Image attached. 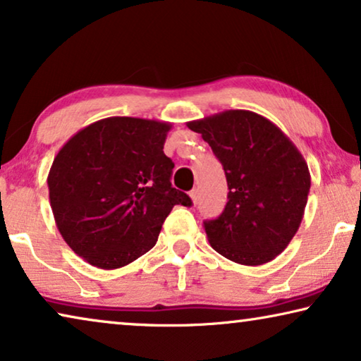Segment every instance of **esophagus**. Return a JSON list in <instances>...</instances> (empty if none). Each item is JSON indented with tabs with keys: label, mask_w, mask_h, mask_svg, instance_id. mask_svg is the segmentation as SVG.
Here are the masks:
<instances>
[{
	"label": "esophagus",
	"mask_w": 361,
	"mask_h": 361,
	"mask_svg": "<svg viewBox=\"0 0 361 361\" xmlns=\"http://www.w3.org/2000/svg\"><path fill=\"white\" fill-rule=\"evenodd\" d=\"M190 197H191L192 204H196V202H197V190H192V191L190 192Z\"/></svg>",
	"instance_id": "1"
}]
</instances>
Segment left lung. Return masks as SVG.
Listing matches in <instances>:
<instances>
[{
  "instance_id": "obj_1",
  "label": "left lung",
  "mask_w": 361,
  "mask_h": 361,
  "mask_svg": "<svg viewBox=\"0 0 361 361\" xmlns=\"http://www.w3.org/2000/svg\"><path fill=\"white\" fill-rule=\"evenodd\" d=\"M188 128L224 165L228 201L204 228L212 248L243 266H261L287 248L308 201V164L282 129L250 110H225Z\"/></svg>"
}]
</instances>
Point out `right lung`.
Segmentation results:
<instances>
[{
	"label": "right lung",
	"instance_id": "1",
	"mask_svg": "<svg viewBox=\"0 0 361 361\" xmlns=\"http://www.w3.org/2000/svg\"><path fill=\"white\" fill-rule=\"evenodd\" d=\"M171 123L104 118L60 149L48 173L56 227L78 256L99 269H120L154 248L166 215L191 199L171 186L164 154Z\"/></svg>",
	"mask_w": 361,
	"mask_h": 361
}]
</instances>
